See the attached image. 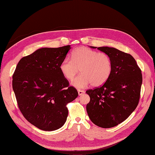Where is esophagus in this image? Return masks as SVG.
Returning a JSON list of instances; mask_svg holds the SVG:
<instances>
[{
  "mask_svg": "<svg viewBox=\"0 0 155 155\" xmlns=\"http://www.w3.org/2000/svg\"><path fill=\"white\" fill-rule=\"evenodd\" d=\"M78 93L79 95H82L83 94H84L85 92L84 91H82V90H78Z\"/></svg>",
  "mask_w": 155,
  "mask_h": 155,
  "instance_id": "34e87169",
  "label": "esophagus"
}]
</instances>
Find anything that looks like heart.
<instances>
[{"mask_svg": "<svg viewBox=\"0 0 155 155\" xmlns=\"http://www.w3.org/2000/svg\"><path fill=\"white\" fill-rule=\"evenodd\" d=\"M59 68L62 75L69 80L74 78L80 68L82 73L73 80L72 85L83 88L90 84L94 87L104 84L111 74L112 65L106 53L79 47L71 53V59L65 58L61 61Z\"/></svg>", "mask_w": 155, "mask_h": 155, "instance_id": "b5f03b06", "label": "heart"}]
</instances>
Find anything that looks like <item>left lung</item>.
I'll return each instance as SVG.
<instances>
[{"instance_id": "left-lung-1", "label": "left lung", "mask_w": 155, "mask_h": 155, "mask_svg": "<svg viewBox=\"0 0 155 155\" xmlns=\"http://www.w3.org/2000/svg\"><path fill=\"white\" fill-rule=\"evenodd\" d=\"M97 49L110 57L112 69L103 85L86 91L91 99L87 105V111L96 126L110 128L123 123L137 106L142 73L130 54L107 46Z\"/></svg>"}]
</instances>
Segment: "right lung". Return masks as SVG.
Wrapping results in <instances>:
<instances>
[{
	"mask_svg": "<svg viewBox=\"0 0 155 155\" xmlns=\"http://www.w3.org/2000/svg\"><path fill=\"white\" fill-rule=\"evenodd\" d=\"M70 46L43 48L19 61L12 75V88L24 117L36 127L51 131L61 127L69 102L78 95L59 66Z\"/></svg>",
	"mask_w": 155,
	"mask_h": 155,
	"instance_id": "1",
	"label": "right lung"
}]
</instances>
